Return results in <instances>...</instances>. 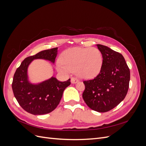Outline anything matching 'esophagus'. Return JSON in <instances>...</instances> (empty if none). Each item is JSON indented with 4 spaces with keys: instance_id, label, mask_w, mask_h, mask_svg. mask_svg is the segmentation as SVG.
<instances>
[{
    "instance_id": "esophagus-1",
    "label": "esophagus",
    "mask_w": 146,
    "mask_h": 146,
    "mask_svg": "<svg viewBox=\"0 0 146 146\" xmlns=\"http://www.w3.org/2000/svg\"><path fill=\"white\" fill-rule=\"evenodd\" d=\"M70 82H71L72 83L74 84V83H76L78 82V80L77 78H74V77H72L71 78V80H70Z\"/></svg>"
}]
</instances>
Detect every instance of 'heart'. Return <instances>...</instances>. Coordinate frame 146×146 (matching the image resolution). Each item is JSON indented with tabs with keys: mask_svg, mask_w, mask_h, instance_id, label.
Listing matches in <instances>:
<instances>
[{
	"mask_svg": "<svg viewBox=\"0 0 146 146\" xmlns=\"http://www.w3.org/2000/svg\"><path fill=\"white\" fill-rule=\"evenodd\" d=\"M103 58L100 51L95 47H73L64 51L56 63L58 71L65 75L76 71L82 78H91L101 70Z\"/></svg>",
	"mask_w": 146,
	"mask_h": 146,
	"instance_id": "heart-1",
	"label": "heart"
}]
</instances>
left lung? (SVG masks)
<instances>
[{
  "mask_svg": "<svg viewBox=\"0 0 146 146\" xmlns=\"http://www.w3.org/2000/svg\"><path fill=\"white\" fill-rule=\"evenodd\" d=\"M103 58L100 72L93 80L84 81L82 97L92 110L105 113L124 99L129 87L130 69L120 53L102 44H96Z\"/></svg>",
  "mask_w": 146,
  "mask_h": 146,
  "instance_id": "8db88e82",
  "label": "left lung"
}]
</instances>
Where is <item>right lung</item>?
<instances>
[{"instance_id":"obj_1","label":"right lung","mask_w":146,"mask_h":146,"mask_svg":"<svg viewBox=\"0 0 146 146\" xmlns=\"http://www.w3.org/2000/svg\"><path fill=\"white\" fill-rule=\"evenodd\" d=\"M57 54L58 47L39 52L26 58L16 70L12 83L13 93L21 107L30 114L41 115L54 110L66 88L70 85V79L60 82L54 77L36 83L29 80L28 68L33 60H45L54 64Z\"/></svg>"}]
</instances>
